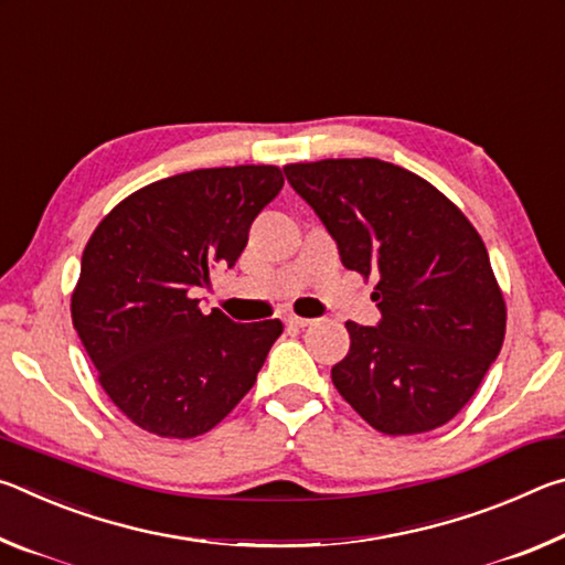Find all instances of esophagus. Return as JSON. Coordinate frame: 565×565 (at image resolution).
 <instances>
[{"label":"esophagus","mask_w":565,"mask_h":565,"mask_svg":"<svg viewBox=\"0 0 565 565\" xmlns=\"http://www.w3.org/2000/svg\"><path fill=\"white\" fill-rule=\"evenodd\" d=\"M284 321L289 323V327H294V329H306V327H311V319H303V317H286Z\"/></svg>","instance_id":"34e87169"}]
</instances>
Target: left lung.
I'll return each instance as SVG.
<instances>
[{
    "instance_id": "obj_1",
    "label": "left lung",
    "mask_w": 565,
    "mask_h": 565,
    "mask_svg": "<svg viewBox=\"0 0 565 565\" xmlns=\"http://www.w3.org/2000/svg\"><path fill=\"white\" fill-rule=\"evenodd\" d=\"M284 174L343 266L376 279L381 321H347L351 349L331 369L333 386L381 434L448 424L505 337L503 294L473 224L426 179L381 159H321Z\"/></svg>"
}]
</instances>
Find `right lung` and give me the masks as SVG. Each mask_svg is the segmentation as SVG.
Listing matches in <instances>:
<instances>
[{"label":"right lung","mask_w":565,"mask_h":565,"mask_svg":"<svg viewBox=\"0 0 565 565\" xmlns=\"http://www.w3.org/2000/svg\"><path fill=\"white\" fill-rule=\"evenodd\" d=\"M281 186L269 164L194 169L134 191L94 228L72 323L131 424L161 438L202 436L254 386L281 321L202 313L194 296L236 264Z\"/></svg>","instance_id":"right-lung-1"}]
</instances>
